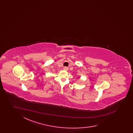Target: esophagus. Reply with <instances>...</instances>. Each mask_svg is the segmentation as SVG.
Wrapping results in <instances>:
<instances>
[{
	"label": "esophagus",
	"instance_id": "1",
	"mask_svg": "<svg viewBox=\"0 0 133 133\" xmlns=\"http://www.w3.org/2000/svg\"><path fill=\"white\" fill-rule=\"evenodd\" d=\"M63 70L65 71H67L68 70V68L67 67H64L63 68Z\"/></svg>",
	"mask_w": 133,
	"mask_h": 133
}]
</instances>
